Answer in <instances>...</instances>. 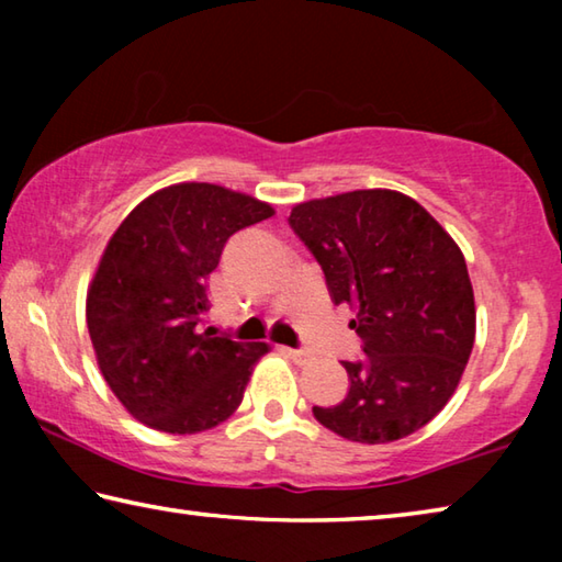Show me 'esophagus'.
Segmentation results:
<instances>
[{"label": "esophagus", "mask_w": 562, "mask_h": 562, "mask_svg": "<svg viewBox=\"0 0 562 562\" xmlns=\"http://www.w3.org/2000/svg\"><path fill=\"white\" fill-rule=\"evenodd\" d=\"M288 355L292 357V361H297V364H307V361L312 359L310 351H304V349H288Z\"/></svg>", "instance_id": "1"}]
</instances>
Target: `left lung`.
<instances>
[{"label": "left lung", "instance_id": "obj_1", "mask_svg": "<svg viewBox=\"0 0 562 562\" xmlns=\"http://www.w3.org/2000/svg\"><path fill=\"white\" fill-rule=\"evenodd\" d=\"M292 231L315 255L364 357L341 361L349 394L315 406L347 441L389 443L449 404L475 339V302L461 247L396 190L372 188L292 207Z\"/></svg>", "mask_w": 562, "mask_h": 562}]
</instances>
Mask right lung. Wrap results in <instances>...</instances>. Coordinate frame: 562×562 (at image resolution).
<instances>
[{"mask_svg": "<svg viewBox=\"0 0 562 562\" xmlns=\"http://www.w3.org/2000/svg\"><path fill=\"white\" fill-rule=\"evenodd\" d=\"M272 205L213 183H176L140 201L111 235L87 294L103 379L126 412L166 434L223 424L270 345L203 329L207 278L227 237Z\"/></svg>", "mask_w": 562, "mask_h": 562, "instance_id": "add662e5", "label": "right lung"}]
</instances>
